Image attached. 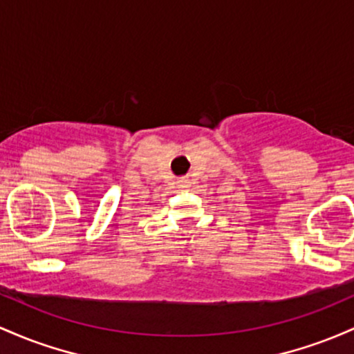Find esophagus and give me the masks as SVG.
I'll use <instances>...</instances> for the list:
<instances>
[{
	"label": "esophagus",
	"mask_w": 354,
	"mask_h": 354,
	"mask_svg": "<svg viewBox=\"0 0 354 354\" xmlns=\"http://www.w3.org/2000/svg\"><path fill=\"white\" fill-rule=\"evenodd\" d=\"M178 187H180V189H187L189 187V182L187 180H180V182H178Z\"/></svg>",
	"instance_id": "34e87169"
}]
</instances>
